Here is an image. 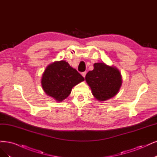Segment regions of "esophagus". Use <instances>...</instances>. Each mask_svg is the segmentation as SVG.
<instances>
[{
  "mask_svg": "<svg viewBox=\"0 0 157 157\" xmlns=\"http://www.w3.org/2000/svg\"><path fill=\"white\" fill-rule=\"evenodd\" d=\"M86 74V72H82V75H83V78H85V77Z\"/></svg>",
  "mask_w": 157,
  "mask_h": 157,
  "instance_id": "1",
  "label": "esophagus"
}]
</instances>
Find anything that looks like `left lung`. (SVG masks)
<instances>
[{"mask_svg":"<svg viewBox=\"0 0 157 157\" xmlns=\"http://www.w3.org/2000/svg\"><path fill=\"white\" fill-rule=\"evenodd\" d=\"M85 80L92 94L99 101H105L114 96L122 83L118 70L104 63H94L93 71L86 74Z\"/></svg>","mask_w":157,"mask_h":157,"instance_id":"obj_1","label":"left lung"}]
</instances>
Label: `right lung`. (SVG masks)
I'll return each mask as SVG.
<instances>
[{"mask_svg": "<svg viewBox=\"0 0 157 157\" xmlns=\"http://www.w3.org/2000/svg\"><path fill=\"white\" fill-rule=\"evenodd\" d=\"M84 78L65 61L49 65L43 74L41 84L45 93L57 101H62L71 94L73 86Z\"/></svg>", "mask_w": 157, "mask_h": 157, "instance_id": "obj_1", "label": "right lung"}]
</instances>
